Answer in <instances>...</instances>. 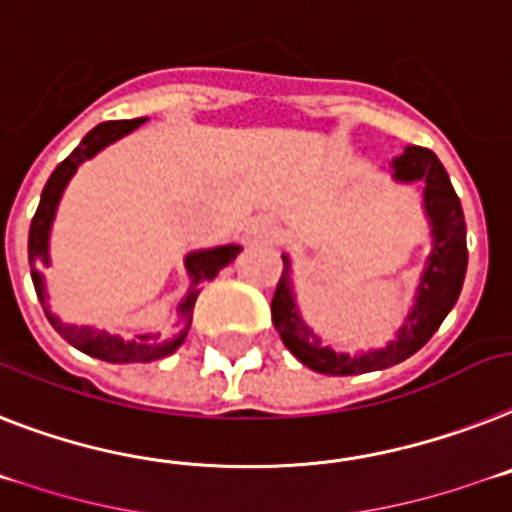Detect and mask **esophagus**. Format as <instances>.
I'll return each mask as SVG.
<instances>
[{"mask_svg":"<svg viewBox=\"0 0 512 512\" xmlns=\"http://www.w3.org/2000/svg\"><path fill=\"white\" fill-rule=\"evenodd\" d=\"M278 223L273 221V218L263 216V218H255V221L249 223L247 234H244V242L249 244V247H257V244H270L276 242L278 239Z\"/></svg>","mask_w":512,"mask_h":512,"instance_id":"1","label":"esophagus"}]
</instances>
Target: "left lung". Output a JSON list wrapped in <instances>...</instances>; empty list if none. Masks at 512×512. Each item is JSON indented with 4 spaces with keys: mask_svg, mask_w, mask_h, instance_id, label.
I'll use <instances>...</instances> for the list:
<instances>
[{
    "mask_svg": "<svg viewBox=\"0 0 512 512\" xmlns=\"http://www.w3.org/2000/svg\"><path fill=\"white\" fill-rule=\"evenodd\" d=\"M390 166H393V182L424 184L422 208L429 221L432 249L424 260L422 276L416 281L414 304L388 346L359 351V354H346L333 346H325L302 317V309L296 304L294 278H291V257L283 255V276L270 304L273 322H276L283 346L304 367L315 369L320 375H364V372L401 364L435 336L442 320L448 317L461 296L468 265L466 218H463L461 200L450 184L448 171L432 150L419 148V145H409L401 156L393 158Z\"/></svg>",
    "mask_w": 512,
    "mask_h": 512,
    "instance_id": "left-lung-1",
    "label": "left lung"
}]
</instances>
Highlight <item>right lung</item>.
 <instances>
[{
  "instance_id": "1",
  "label": "right lung",
  "mask_w": 512,
  "mask_h": 512,
  "mask_svg": "<svg viewBox=\"0 0 512 512\" xmlns=\"http://www.w3.org/2000/svg\"><path fill=\"white\" fill-rule=\"evenodd\" d=\"M148 119H124V122H103L98 127L88 132L83 137V143L72 150L70 156L59 163L54 174L49 176L44 192H41V203H38L36 216L30 223L28 234V260H30V278H33V286H36V294L44 304V312L49 317V322L54 325L59 336L64 341L75 346L77 351L93 356V359H103V362L111 364H130V362H156L163 356L174 354L179 346L184 343L187 333H190L192 325V312H195V302L200 291H203V283L213 281L218 276V270H223L226 265L234 260L242 247L239 244H221V247H208V249H195L190 255L184 257V268H187V276H190V286L184 291V296L176 304V330L174 336L161 341V333H140L135 338H122L114 336L109 330H101L96 325H72V322H64L62 317L54 315L49 307V294H46V278L44 268L51 263L49 255V239H51V226H54V218H57L59 200H62L67 184H70L72 176L77 174V169L83 166L85 161L96 158L103 148H109L111 143L122 140L124 135L135 132L140 124H145Z\"/></svg>"
}]
</instances>
